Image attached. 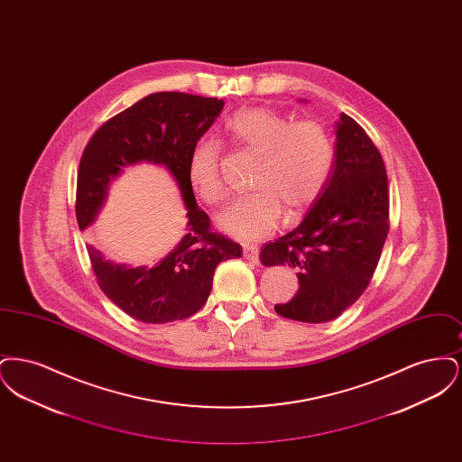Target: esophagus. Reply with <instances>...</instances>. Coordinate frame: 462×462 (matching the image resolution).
Returning a JSON list of instances; mask_svg holds the SVG:
<instances>
[{
    "label": "esophagus",
    "instance_id": "obj_1",
    "mask_svg": "<svg viewBox=\"0 0 462 462\" xmlns=\"http://www.w3.org/2000/svg\"><path fill=\"white\" fill-rule=\"evenodd\" d=\"M242 256L253 263L260 262V247L254 244H244L242 245Z\"/></svg>",
    "mask_w": 462,
    "mask_h": 462
}]
</instances>
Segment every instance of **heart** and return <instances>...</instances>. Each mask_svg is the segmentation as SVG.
Masks as SVG:
<instances>
[{
    "instance_id": "1",
    "label": "heart",
    "mask_w": 462,
    "mask_h": 462,
    "mask_svg": "<svg viewBox=\"0 0 462 462\" xmlns=\"http://www.w3.org/2000/svg\"><path fill=\"white\" fill-rule=\"evenodd\" d=\"M223 128L232 143L260 154L253 178L256 190L221 211L217 223L223 232L245 241L262 239L279 225L284 206L289 215H300L326 190L336 145L320 121H292L277 110L251 107L234 112ZM187 176L204 202H220L218 142L199 140L189 155Z\"/></svg>"
}]
</instances>
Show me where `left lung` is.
<instances>
[{"mask_svg": "<svg viewBox=\"0 0 462 462\" xmlns=\"http://www.w3.org/2000/svg\"><path fill=\"white\" fill-rule=\"evenodd\" d=\"M336 128V161L326 190L298 228L264 244L260 254L264 266L298 270L300 291L275 311L308 324L334 320L364 294L390 230L381 152L348 114H341Z\"/></svg>", "mask_w": 462, "mask_h": 462, "instance_id": "left-lung-1", "label": "left lung"}]
</instances>
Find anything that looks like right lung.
I'll return each instance as SVG.
<instances>
[{"mask_svg":"<svg viewBox=\"0 0 462 462\" xmlns=\"http://www.w3.org/2000/svg\"><path fill=\"white\" fill-rule=\"evenodd\" d=\"M221 109L223 100L218 98L180 91L152 93L106 121L81 155L76 187V218L81 230L95 220L110 180L134 162L166 166L183 196L187 236L152 268L112 263L93 245L87 247L104 294L138 322L166 324L198 313L208 301L218 263L241 258V244L213 232L187 176L192 147Z\"/></svg>","mask_w":462,"mask_h":462,"instance_id":"obj_1","label":"right lung"}]
</instances>
